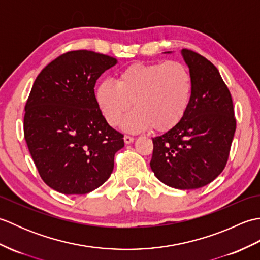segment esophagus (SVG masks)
I'll return each mask as SVG.
<instances>
[{
    "instance_id": "1",
    "label": "esophagus",
    "mask_w": 260,
    "mask_h": 260,
    "mask_svg": "<svg viewBox=\"0 0 260 260\" xmlns=\"http://www.w3.org/2000/svg\"><path fill=\"white\" fill-rule=\"evenodd\" d=\"M124 141L126 144H131V143L134 142V137L133 136H129V135H125L124 136Z\"/></svg>"
}]
</instances>
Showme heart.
<instances>
[{"label": "heart", "instance_id": "b5f03b06", "mask_svg": "<svg viewBox=\"0 0 260 260\" xmlns=\"http://www.w3.org/2000/svg\"><path fill=\"white\" fill-rule=\"evenodd\" d=\"M192 77L179 61L135 62L119 70L115 84L102 81L95 99L107 123L117 126L132 105L136 108L125 118L129 132L153 128L167 132L183 118L192 96Z\"/></svg>", "mask_w": 260, "mask_h": 260}]
</instances>
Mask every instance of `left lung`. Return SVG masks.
<instances>
[{"label":"left lung","mask_w":260,"mask_h":260,"mask_svg":"<svg viewBox=\"0 0 260 260\" xmlns=\"http://www.w3.org/2000/svg\"><path fill=\"white\" fill-rule=\"evenodd\" d=\"M192 77V96L183 118L153 137L151 169L174 189L191 190L212 182L227 164L236 132L233 98L215 66L189 49L182 50Z\"/></svg>","instance_id":"left-lung-1"}]
</instances>
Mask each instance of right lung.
I'll list each match as a JSON object with an SVG mask.
<instances>
[{
	"label": "right lung",
	"mask_w": 260,
	"mask_h": 260,
	"mask_svg": "<svg viewBox=\"0 0 260 260\" xmlns=\"http://www.w3.org/2000/svg\"><path fill=\"white\" fill-rule=\"evenodd\" d=\"M117 60L88 50L66 52L38 75L25 104L24 139L41 179L63 194H86L114 169L124 135L95 99L96 80Z\"/></svg>",
	"instance_id": "1"
}]
</instances>
